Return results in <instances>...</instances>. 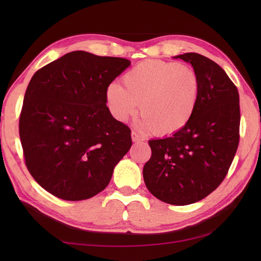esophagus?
Returning a JSON list of instances; mask_svg holds the SVG:
<instances>
[{
	"label": "esophagus",
	"instance_id": "1",
	"mask_svg": "<svg viewBox=\"0 0 261 261\" xmlns=\"http://www.w3.org/2000/svg\"><path fill=\"white\" fill-rule=\"evenodd\" d=\"M131 138H132V141H135V143H138V141H143L144 138L141 137L138 132L136 131H132L131 132Z\"/></svg>",
	"mask_w": 261,
	"mask_h": 261
}]
</instances>
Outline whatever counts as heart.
Listing matches in <instances>:
<instances>
[{
    "instance_id": "1",
    "label": "heart",
    "mask_w": 261,
    "mask_h": 261,
    "mask_svg": "<svg viewBox=\"0 0 261 261\" xmlns=\"http://www.w3.org/2000/svg\"><path fill=\"white\" fill-rule=\"evenodd\" d=\"M124 87L109 84L106 101L113 116L125 122L140 103V125L159 136L173 135L191 121L199 95V79L187 65L145 61L123 77Z\"/></svg>"
}]
</instances>
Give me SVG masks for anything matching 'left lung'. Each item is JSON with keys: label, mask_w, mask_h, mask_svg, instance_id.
<instances>
[{"label": "left lung", "mask_w": 261, "mask_h": 261, "mask_svg": "<svg viewBox=\"0 0 261 261\" xmlns=\"http://www.w3.org/2000/svg\"><path fill=\"white\" fill-rule=\"evenodd\" d=\"M193 67L199 95L187 125L171 137L149 140L152 156L143 169L154 197L170 205L204 199L222 183L240 143V94L226 71L197 53L175 56Z\"/></svg>", "instance_id": "1"}]
</instances>
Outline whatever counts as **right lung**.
<instances>
[{
    "mask_svg": "<svg viewBox=\"0 0 261 261\" xmlns=\"http://www.w3.org/2000/svg\"><path fill=\"white\" fill-rule=\"evenodd\" d=\"M130 64L76 50L33 74L19 137L30 174L53 196L71 201L95 196L130 149L131 130L106 105L108 85Z\"/></svg>",
    "mask_w": 261,
    "mask_h": 261,
    "instance_id": "obj_1",
    "label": "right lung"
}]
</instances>
